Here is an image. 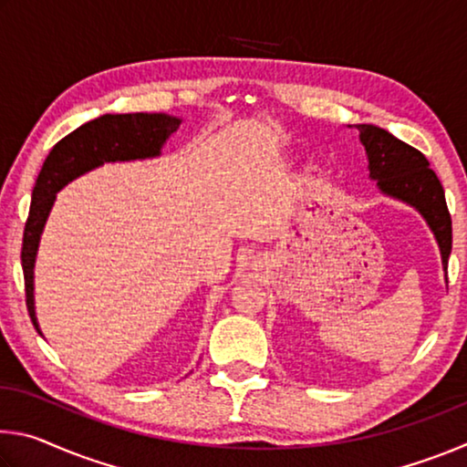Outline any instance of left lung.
<instances>
[{"instance_id": "1", "label": "left lung", "mask_w": 467, "mask_h": 467, "mask_svg": "<svg viewBox=\"0 0 467 467\" xmlns=\"http://www.w3.org/2000/svg\"><path fill=\"white\" fill-rule=\"evenodd\" d=\"M357 130L360 144L367 150L368 179L377 181V189L383 195L408 203L424 218L439 244L441 264L447 275L451 255V216L441 181L426 156L377 125L362 123L357 125Z\"/></svg>"}]
</instances>
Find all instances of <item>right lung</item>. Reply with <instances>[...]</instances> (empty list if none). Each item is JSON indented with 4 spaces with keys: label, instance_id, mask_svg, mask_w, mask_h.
Listing matches in <instances>:
<instances>
[{
    "label": "right lung",
    "instance_id": "add662e5",
    "mask_svg": "<svg viewBox=\"0 0 467 467\" xmlns=\"http://www.w3.org/2000/svg\"><path fill=\"white\" fill-rule=\"evenodd\" d=\"M181 117L167 113L100 115L84 123L53 146L43 162L33 189L28 220L22 241V272H25L26 306L33 326L43 336L35 311V262L47 218L61 192L74 179L107 162H131L158 158L167 140L179 130Z\"/></svg>",
    "mask_w": 467,
    "mask_h": 467
}]
</instances>
